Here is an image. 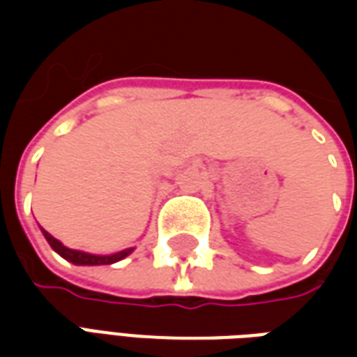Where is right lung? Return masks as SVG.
<instances>
[{
	"label": "right lung",
	"instance_id": "1",
	"mask_svg": "<svg viewBox=\"0 0 357 357\" xmlns=\"http://www.w3.org/2000/svg\"><path fill=\"white\" fill-rule=\"evenodd\" d=\"M43 235H45V239H47V243H50L51 248H53L55 252H59V255L63 256L65 260H68V262L78 264V266H102V264H114L132 252V248H128V250H122V252H116V255L95 256L88 255V252H80V250H73V248H66L65 245H61V243L47 231H43Z\"/></svg>",
	"mask_w": 357,
	"mask_h": 357
}]
</instances>
